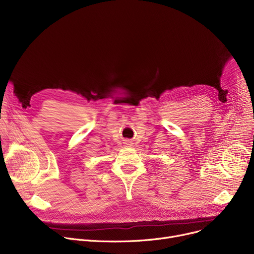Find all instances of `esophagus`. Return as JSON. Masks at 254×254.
<instances>
[{
  "label": "esophagus",
  "mask_w": 254,
  "mask_h": 254,
  "mask_svg": "<svg viewBox=\"0 0 254 254\" xmlns=\"http://www.w3.org/2000/svg\"><path fill=\"white\" fill-rule=\"evenodd\" d=\"M125 144H126V145H128V146H131L132 142H131L130 140H126V141H125Z\"/></svg>",
  "instance_id": "1"
}]
</instances>
